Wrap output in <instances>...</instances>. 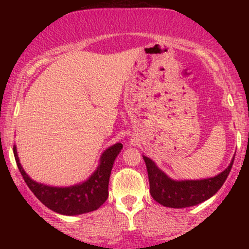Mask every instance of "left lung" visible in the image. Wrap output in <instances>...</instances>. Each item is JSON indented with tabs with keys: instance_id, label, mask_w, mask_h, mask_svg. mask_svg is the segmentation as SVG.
I'll return each instance as SVG.
<instances>
[{
	"instance_id": "8db88e82",
	"label": "left lung",
	"mask_w": 249,
	"mask_h": 249,
	"mask_svg": "<svg viewBox=\"0 0 249 249\" xmlns=\"http://www.w3.org/2000/svg\"><path fill=\"white\" fill-rule=\"evenodd\" d=\"M146 164L150 193L157 202L166 207L184 208L194 206L210 199L221 188L232 170V162L224 172L213 178L204 180H184L176 181L170 179L162 171L156 166L154 161L142 156Z\"/></svg>"
}]
</instances>
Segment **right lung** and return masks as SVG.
<instances>
[{"label":"right lung","instance_id":"obj_1","mask_svg":"<svg viewBox=\"0 0 249 249\" xmlns=\"http://www.w3.org/2000/svg\"><path fill=\"white\" fill-rule=\"evenodd\" d=\"M123 145L117 142L108 147L101 158V164L92 176L83 184L71 187H51L34 181L28 177L19 164L16 146H14V156L19 172L25 184L43 205L53 212L64 215H77L92 212L107 201L108 196V180L116 157L121 152Z\"/></svg>","mask_w":249,"mask_h":249}]
</instances>
